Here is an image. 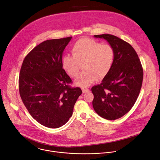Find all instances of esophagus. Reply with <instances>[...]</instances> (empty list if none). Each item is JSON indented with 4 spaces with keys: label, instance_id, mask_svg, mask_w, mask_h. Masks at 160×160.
<instances>
[{
    "label": "esophagus",
    "instance_id": "1",
    "mask_svg": "<svg viewBox=\"0 0 160 160\" xmlns=\"http://www.w3.org/2000/svg\"><path fill=\"white\" fill-rule=\"evenodd\" d=\"M82 91H83V93H87V92H89L90 90L88 88H83Z\"/></svg>",
    "mask_w": 160,
    "mask_h": 160
}]
</instances>
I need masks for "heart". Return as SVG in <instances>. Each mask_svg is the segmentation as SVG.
<instances>
[{
    "label": "heart",
    "mask_w": 160,
    "mask_h": 160,
    "mask_svg": "<svg viewBox=\"0 0 160 160\" xmlns=\"http://www.w3.org/2000/svg\"><path fill=\"white\" fill-rule=\"evenodd\" d=\"M72 55L62 58L64 70L72 77H75L83 64V72L75 80L77 85L86 87L92 83L98 77H104L110 71L115 59V51L111 45L101 43L90 38L77 41L72 48Z\"/></svg>",
    "instance_id": "obj_1"
}]
</instances>
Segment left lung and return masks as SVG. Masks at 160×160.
Returning a JSON list of instances; mask_svg holds the SVG:
<instances>
[{"label":"left lung","mask_w":160,"mask_h":160,"mask_svg":"<svg viewBox=\"0 0 160 160\" xmlns=\"http://www.w3.org/2000/svg\"><path fill=\"white\" fill-rule=\"evenodd\" d=\"M104 38L115 51V59L101 84L92 87V105L102 118L115 120L124 116L138 99L143 80V69L132 45L110 34L97 35Z\"/></svg>","instance_id":"1"}]
</instances>
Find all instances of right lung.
<instances>
[{"instance_id": "add662e5", "label": "right lung", "mask_w": 160, "mask_h": 160, "mask_svg": "<svg viewBox=\"0 0 160 160\" xmlns=\"http://www.w3.org/2000/svg\"><path fill=\"white\" fill-rule=\"evenodd\" d=\"M72 37L45 40L24 59L19 77V94L31 116L52 128L64 125L72 116L74 105L82 94L72 88V79L62 66V56Z\"/></svg>"}]
</instances>
